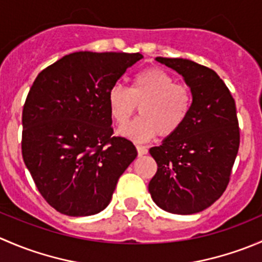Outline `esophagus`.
<instances>
[{
	"label": "esophagus",
	"instance_id": "1",
	"mask_svg": "<svg viewBox=\"0 0 262 262\" xmlns=\"http://www.w3.org/2000/svg\"><path fill=\"white\" fill-rule=\"evenodd\" d=\"M137 150H138V156H143L148 152L147 147H144V146H137Z\"/></svg>",
	"mask_w": 262,
	"mask_h": 262
}]
</instances>
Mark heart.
<instances>
[{
    "instance_id": "b5f03b06",
    "label": "heart",
    "mask_w": 262,
    "mask_h": 262,
    "mask_svg": "<svg viewBox=\"0 0 262 262\" xmlns=\"http://www.w3.org/2000/svg\"><path fill=\"white\" fill-rule=\"evenodd\" d=\"M141 116L119 133L133 141H146L156 134L168 137L178 132L190 114L192 105L191 90L185 83L158 67H150L136 75L130 89L114 84L107 94L110 115L118 124H125L137 112Z\"/></svg>"
}]
</instances>
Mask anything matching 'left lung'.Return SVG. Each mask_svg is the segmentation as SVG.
<instances>
[{"label":"left lung","instance_id":"1","mask_svg":"<svg viewBox=\"0 0 262 262\" xmlns=\"http://www.w3.org/2000/svg\"><path fill=\"white\" fill-rule=\"evenodd\" d=\"M156 59L185 78L192 105L181 128L149 149L157 172L148 190L166 212L199 213L222 196L231 180L239 148L236 102L210 68L182 58Z\"/></svg>","mask_w":262,"mask_h":262}]
</instances>
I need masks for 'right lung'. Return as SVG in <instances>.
<instances>
[{
  "label": "right lung",
  "mask_w": 262,
  "mask_h": 262,
  "mask_svg": "<svg viewBox=\"0 0 262 262\" xmlns=\"http://www.w3.org/2000/svg\"><path fill=\"white\" fill-rule=\"evenodd\" d=\"M142 58L139 53H71L41 71L30 87L21 152L39 192L57 212H101L136 160L134 144L114 136L107 94Z\"/></svg>",
  "instance_id": "obj_1"
}]
</instances>
